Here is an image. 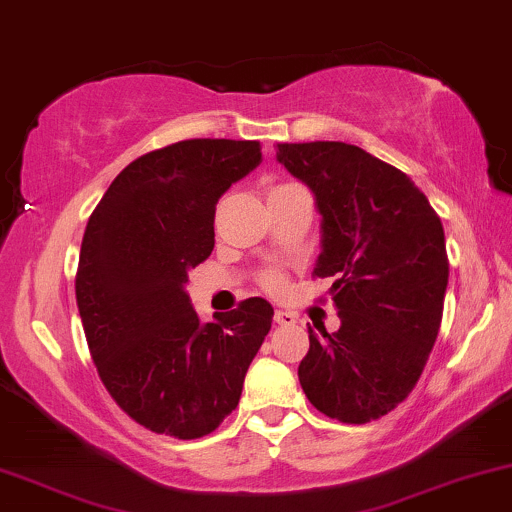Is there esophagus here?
Instances as JSON below:
<instances>
[{"label":"esophagus","mask_w":512,"mask_h":512,"mask_svg":"<svg viewBox=\"0 0 512 512\" xmlns=\"http://www.w3.org/2000/svg\"><path fill=\"white\" fill-rule=\"evenodd\" d=\"M274 320L278 325H283V327H290V325H295L297 323V316L292 311H283V309H276V313H274Z\"/></svg>","instance_id":"obj_1"}]
</instances>
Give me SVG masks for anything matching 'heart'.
Masks as SVG:
<instances>
[{
	"instance_id": "obj_1",
	"label": "heart",
	"mask_w": 512,
	"mask_h": 512,
	"mask_svg": "<svg viewBox=\"0 0 512 512\" xmlns=\"http://www.w3.org/2000/svg\"><path fill=\"white\" fill-rule=\"evenodd\" d=\"M262 283H264V288H269V290H281L283 276L278 274V271H267L262 278Z\"/></svg>"
}]
</instances>
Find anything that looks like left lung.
I'll list each match as a JSON object with an SVG mask.
<instances>
[{
    "instance_id": "8db88e82",
    "label": "left lung",
    "mask_w": 512,
    "mask_h": 512,
    "mask_svg": "<svg viewBox=\"0 0 512 512\" xmlns=\"http://www.w3.org/2000/svg\"><path fill=\"white\" fill-rule=\"evenodd\" d=\"M276 159L311 189L320 213L313 276L335 278L337 332L309 327L299 384L344 424L395 410L438 339L449 278L440 217L403 170L346 142H283Z\"/></svg>"
}]
</instances>
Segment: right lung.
Segmentation results:
<instances>
[{
    "mask_svg": "<svg viewBox=\"0 0 512 512\" xmlns=\"http://www.w3.org/2000/svg\"><path fill=\"white\" fill-rule=\"evenodd\" d=\"M257 140H182L121 170L88 217L77 306L102 384L154 433L194 440L236 410L274 309L250 297L201 323L185 285L215 248L220 196L260 166Z\"/></svg>",
    "mask_w": 512,
    "mask_h": 512,
    "instance_id": "1",
    "label": "right lung"
}]
</instances>
